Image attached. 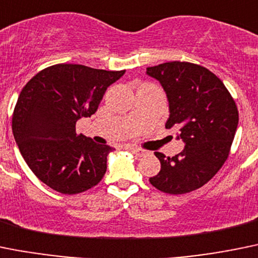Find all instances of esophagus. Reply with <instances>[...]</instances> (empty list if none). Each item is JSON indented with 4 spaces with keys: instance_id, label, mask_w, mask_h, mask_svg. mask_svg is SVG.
Here are the masks:
<instances>
[{
    "instance_id": "obj_1",
    "label": "esophagus",
    "mask_w": 258,
    "mask_h": 258,
    "mask_svg": "<svg viewBox=\"0 0 258 258\" xmlns=\"http://www.w3.org/2000/svg\"><path fill=\"white\" fill-rule=\"evenodd\" d=\"M127 149H128V150H131L132 153L136 154V155H139V156L145 155V151L140 148H136V146H127Z\"/></svg>"
}]
</instances>
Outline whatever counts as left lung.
Here are the masks:
<instances>
[{"label": "left lung", "instance_id": "obj_1", "mask_svg": "<svg viewBox=\"0 0 258 258\" xmlns=\"http://www.w3.org/2000/svg\"><path fill=\"white\" fill-rule=\"evenodd\" d=\"M167 94L169 118L165 128L178 130L184 143L178 155L156 151L160 172L149 178L159 191L182 195L200 188L227 160L238 127V109L223 81L189 62H165L146 69Z\"/></svg>", "mask_w": 258, "mask_h": 258}]
</instances>
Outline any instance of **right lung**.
Segmentation results:
<instances>
[{"mask_svg":"<svg viewBox=\"0 0 258 258\" xmlns=\"http://www.w3.org/2000/svg\"><path fill=\"white\" fill-rule=\"evenodd\" d=\"M123 71L59 63L38 72L23 88L13 115L21 155L43 183L64 195L98 184L114 149L76 134V122L96 112Z\"/></svg>","mask_w":258,"mask_h":258,"instance_id":"right-lung-1","label":"right lung"}]
</instances>
